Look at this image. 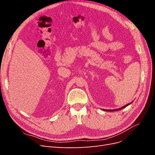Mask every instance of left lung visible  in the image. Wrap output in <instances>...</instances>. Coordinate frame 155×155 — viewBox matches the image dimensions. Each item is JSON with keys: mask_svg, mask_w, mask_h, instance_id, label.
I'll use <instances>...</instances> for the list:
<instances>
[{"mask_svg": "<svg viewBox=\"0 0 155 155\" xmlns=\"http://www.w3.org/2000/svg\"><path fill=\"white\" fill-rule=\"evenodd\" d=\"M133 103V101L132 102H130V103H129V104H127L126 105H125V106H124V107H121V108H119V109H114V110H104H104H105V111H110V112H111V111H116V110H121V109H124L125 107H127L128 105H129L130 104H131Z\"/></svg>", "mask_w": 155, "mask_h": 155, "instance_id": "obj_1", "label": "left lung"}]
</instances>
